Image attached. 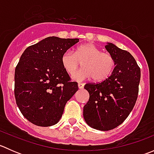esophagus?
I'll use <instances>...</instances> for the list:
<instances>
[{"mask_svg": "<svg viewBox=\"0 0 154 154\" xmlns=\"http://www.w3.org/2000/svg\"><path fill=\"white\" fill-rule=\"evenodd\" d=\"M78 87H79V88H80V89H81V88H84V83H78Z\"/></svg>", "mask_w": 154, "mask_h": 154, "instance_id": "obj_1", "label": "esophagus"}]
</instances>
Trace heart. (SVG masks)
<instances>
[{"mask_svg":"<svg viewBox=\"0 0 154 154\" xmlns=\"http://www.w3.org/2000/svg\"><path fill=\"white\" fill-rule=\"evenodd\" d=\"M61 62L63 67L71 75L77 71L82 63L83 68L73 76L77 81H83L91 77L94 81H103L109 77L116 66L111 54L101 52L91 44L81 45L75 48L74 53L67 51L62 56Z\"/></svg>","mask_w":154,"mask_h":154,"instance_id":"1","label":"heart"}]
</instances>
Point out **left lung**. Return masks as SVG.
Returning <instances> with one entry per match:
<instances>
[{
    "label": "left lung",
    "mask_w": 154,
    "mask_h": 154,
    "mask_svg": "<svg viewBox=\"0 0 154 154\" xmlns=\"http://www.w3.org/2000/svg\"><path fill=\"white\" fill-rule=\"evenodd\" d=\"M105 48L116 67L106 80L85 85L89 100L83 107L87 125L102 131L116 128L128 117L137 100L141 77L140 68L130 53L112 43Z\"/></svg>",
    "instance_id": "8db88e82"
}]
</instances>
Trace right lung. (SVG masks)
<instances>
[{
  "label": "right lung",
  "instance_id": "add662e5",
  "mask_svg": "<svg viewBox=\"0 0 154 154\" xmlns=\"http://www.w3.org/2000/svg\"><path fill=\"white\" fill-rule=\"evenodd\" d=\"M78 42L50 36L29 46L21 55L15 71L14 93L21 112L33 125H56L67 101L78 90L61 62L63 54Z\"/></svg>",
  "mask_w": 154,
  "mask_h": 154
}]
</instances>
